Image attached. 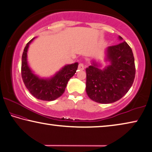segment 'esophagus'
Here are the masks:
<instances>
[{"mask_svg":"<svg viewBox=\"0 0 152 152\" xmlns=\"http://www.w3.org/2000/svg\"><path fill=\"white\" fill-rule=\"evenodd\" d=\"M84 68H85V66H84L83 63H79L78 65V69L79 70H83Z\"/></svg>","mask_w":152,"mask_h":152,"instance_id":"obj_1","label":"esophagus"}]
</instances>
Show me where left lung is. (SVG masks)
<instances>
[{"mask_svg": "<svg viewBox=\"0 0 152 152\" xmlns=\"http://www.w3.org/2000/svg\"><path fill=\"white\" fill-rule=\"evenodd\" d=\"M121 43L107 48L106 61L110 64L103 69L95 62L86 69V91L92 100L101 104L115 102L125 96L135 78L134 58L129 45Z\"/></svg>", "mask_w": 152, "mask_h": 152, "instance_id": "1", "label": "left lung"}]
</instances>
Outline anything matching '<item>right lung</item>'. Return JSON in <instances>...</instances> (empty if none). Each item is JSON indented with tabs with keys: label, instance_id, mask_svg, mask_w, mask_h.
Wrapping results in <instances>:
<instances>
[{
	"label": "right lung",
	"instance_id": "1",
	"mask_svg": "<svg viewBox=\"0 0 152 152\" xmlns=\"http://www.w3.org/2000/svg\"><path fill=\"white\" fill-rule=\"evenodd\" d=\"M35 39L27 43L22 56L21 74L23 82L27 89L37 99L44 101H53L61 96L67 84L78 69V63L65 65L53 77L40 78L34 74L27 63V51L29 44Z\"/></svg>",
	"mask_w": 152,
	"mask_h": 152
}]
</instances>
